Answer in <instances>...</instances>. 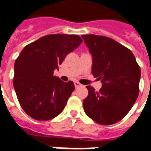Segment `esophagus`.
<instances>
[{"instance_id": "obj_1", "label": "esophagus", "mask_w": 151, "mask_h": 151, "mask_svg": "<svg viewBox=\"0 0 151 151\" xmlns=\"http://www.w3.org/2000/svg\"><path fill=\"white\" fill-rule=\"evenodd\" d=\"M74 84H75V86H76V88H78V87H80L81 86H82V85H81L80 83H78V82H76V81L75 82Z\"/></svg>"}]
</instances>
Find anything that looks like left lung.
<instances>
[{
  "label": "left lung",
  "instance_id": "1",
  "mask_svg": "<svg viewBox=\"0 0 151 151\" xmlns=\"http://www.w3.org/2000/svg\"><path fill=\"white\" fill-rule=\"evenodd\" d=\"M93 55L92 74L103 84L99 92L86 86L89 94L83 109L89 118L102 125L121 120L139 95L140 68L125 46L106 36L82 35Z\"/></svg>",
  "mask_w": 151,
  "mask_h": 151
}]
</instances>
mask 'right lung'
I'll return each instance as SVG.
<instances>
[{"instance_id":"right-lung-1","label":"right lung","mask_w":151,"mask_h":151,"mask_svg":"<svg viewBox=\"0 0 151 151\" xmlns=\"http://www.w3.org/2000/svg\"><path fill=\"white\" fill-rule=\"evenodd\" d=\"M82 42L77 35H48L26 45L16 58L13 85L20 105L29 116L45 121L64 109L74 83H64L53 73Z\"/></svg>"}]
</instances>
